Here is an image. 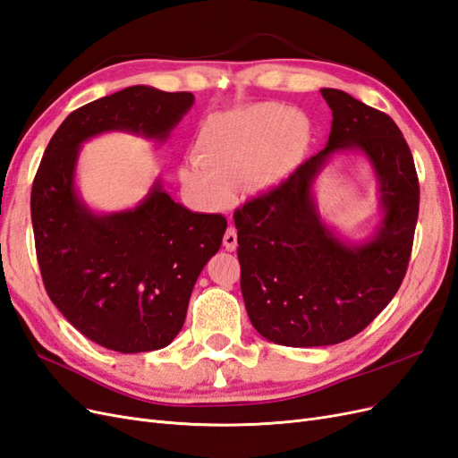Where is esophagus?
<instances>
[{
	"label": "esophagus",
	"instance_id": "34e87169",
	"mask_svg": "<svg viewBox=\"0 0 458 458\" xmlns=\"http://www.w3.org/2000/svg\"><path fill=\"white\" fill-rule=\"evenodd\" d=\"M224 246H225V250H229V252L237 250V229L229 227L225 231V234H224Z\"/></svg>",
	"mask_w": 458,
	"mask_h": 458
}]
</instances>
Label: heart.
Listing matches in <instances>:
<instances>
[{
	"instance_id": "b5f03b06",
	"label": "heart",
	"mask_w": 458,
	"mask_h": 458,
	"mask_svg": "<svg viewBox=\"0 0 458 458\" xmlns=\"http://www.w3.org/2000/svg\"><path fill=\"white\" fill-rule=\"evenodd\" d=\"M311 137V120L298 108L258 103L225 110L200 122L179 179L199 206L219 210L244 183L256 191L284 183L306 158Z\"/></svg>"
}]
</instances>
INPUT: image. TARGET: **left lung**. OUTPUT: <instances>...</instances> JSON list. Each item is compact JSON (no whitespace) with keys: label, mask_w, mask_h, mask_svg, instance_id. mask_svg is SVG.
Here are the masks:
<instances>
[{"label":"left lung","mask_w":458,"mask_h":458,"mask_svg":"<svg viewBox=\"0 0 458 458\" xmlns=\"http://www.w3.org/2000/svg\"><path fill=\"white\" fill-rule=\"evenodd\" d=\"M321 95L332 110L327 147L233 216L250 323L290 348L340 344L370 325L403 281L419 219V177L395 122L345 91ZM345 149L361 151L379 182L385 216L361 243L327 228L312 199L318 174Z\"/></svg>","instance_id":"8db88e82"}]
</instances>
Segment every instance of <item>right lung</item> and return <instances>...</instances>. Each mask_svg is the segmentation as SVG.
Wrapping results in <instances>:
<instances>
[{"mask_svg":"<svg viewBox=\"0 0 458 458\" xmlns=\"http://www.w3.org/2000/svg\"><path fill=\"white\" fill-rule=\"evenodd\" d=\"M195 95L131 86L66 116L39 162L30 212L51 301L106 350L165 348L182 330L200 271L221 246L227 219L175 202L160 179L131 210L97 214L76 191L81 143L106 131L168 140Z\"/></svg>","mask_w":458,"mask_h":458,"instance_id":"add662e5","label":"right lung"}]
</instances>
